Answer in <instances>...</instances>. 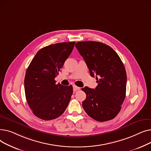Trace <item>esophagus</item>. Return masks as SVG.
<instances>
[{
  "instance_id": "obj_1",
  "label": "esophagus",
  "mask_w": 151,
  "mask_h": 151,
  "mask_svg": "<svg viewBox=\"0 0 151 151\" xmlns=\"http://www.w3.org/2000/svg\"><path fill=\"white\" fill-rule=\"evenodd\" d=\"M80 88H79V87L76 86H73V91H76L78 90H80Z\"/></svg>"
}]
</instances>
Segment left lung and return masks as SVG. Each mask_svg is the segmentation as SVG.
Returning <instances> with one entry per match:
<instances>
[{"label":"left lung","mask_w":151,"mask_h":151,"mask_svg":"<svg viewBox=\"0 0 151 151\" xmlns=\"http://www.w3.org/2000/svg\"><path fill=\"white\" fill-rule=\"evenodd\" d=\"M75 46L98 83L95 89L82 88L86 94L84 111L99 122L113 119L119 113L126 93L127 74L121 58L112 47L101 42H80Z\"/></svg>","instance_id":"obj_1"}]
</instances>
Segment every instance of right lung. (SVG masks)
Wrapping results in <instances>:
<instances>
[{
  "mask_svg": "<svg viewBox=\"0 0 151 151\" xmlns=\"http://www.w3.org/2000/svg\"><path fill=\"white\" fill-rule=\"evenodd\" d=\"M75 42L59 43L39 50L29 65L24 78L27 104L37 117L54 119L65 111L73 94L71 85L55 84V78L72 51Z\"/></svg>",
  "mask_w": 151,
  "mask_h": 151,
  "instance_id": "add662e5",
  "label": "right lung"
}]
</instances>
